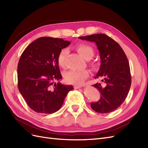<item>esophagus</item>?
<instances>
[{
    "mask_svg": "<svg viewBox=\"0 0 148 148\" xmlns=\"http://www.w3.org/2000/svg\"><path fill=\"white\" fill-rule=\"evenodd\" d=\"M82 87V86H81V85H75L74 86L75 89H79Z\"/></svg>",
    "mask_w": 148,
    "mask_h": 148,
    "instance_id": "1",
    "label": "esophagus"
}]
</instances>
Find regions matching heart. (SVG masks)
Segmentation results:
<instances>
[{
  "label": "heart",
  "mask_w": 148,
  "mask_h": 148,
  "mask_svg": "<svg viewBox=\"0 0 148 148\" xmlns=\"http://www.w3.org/2000/svg\"><path fill=\"white\" fill-rule=\"evenodd\" d=\"M76 49L78 53L84 59L87 60L91 59L94 56L93 49L89 45L85 44H78L76 46ZM67 53V51L64 49L59 52L57 56L58 64L60 66H64L65 57ZM91 66L93 69L96 68L95 64H91ZM89 76V72L86 70L78 71V70H69L64 73V78L66 83L73 84H81L84 79Z\"/></svg>",
  "instance_id": "obj_1"
}]
</instances>
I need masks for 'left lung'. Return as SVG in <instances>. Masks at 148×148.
<instances>
[{
  "label": "left lung",
  "mask_w": 148,
  "mask_h": 148,
  "mask_svg": "<svg viewBox=\"0 0 148 148\" xmlns=\"http://www.w3.org/2000/svg\"><path fill=\"white\" fill-rule=\"evenodd\" d=\"M79 38L95 42L101 58L100 68L95 78L101 79L102 83L93 85L99 90L101 98L97 102L91 103V108L98 113L111 112L122 104L131 86L127 57L119 44L104 34Z\"/></svg>",
  "instance_id": "left-lung-1"
}]
</instances>
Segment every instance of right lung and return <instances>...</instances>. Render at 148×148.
Wrapping results in <instances>:
<instances>
[{"mask_svg":"<svg viewBox=\"0 0 148 148\" xmlns=\"http://www.w3.org/2000/svg\"><path fill=\"white\" fill-rule=\"evenodd\" d=\"M70 41L41 37L26 47L17 68L18 87L28 106L36 112L52 114L62 107L71 85L54 83L62 78L57 56Z\"/></svg>","mask_w":148,"mask_h":148,"instance_id":"add662e5","label":"right lung"}]
</instances>
